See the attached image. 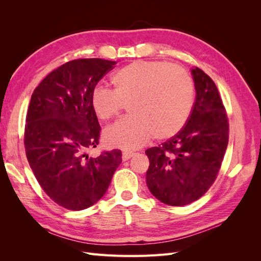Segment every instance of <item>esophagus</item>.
I'll return each instance as SVG.
<instances>
[{"mask_svg": "<svg viewBox=\"0 0 261 261\" xmlns=\"http://www.w3.org/2000/svg\"><path fill=\"white\" fill-rule=\"evenodd\" d=\"M135 154L134 152H132V151H125V152H123L122 153V159H123V161H126V160H129L130 158Z\"/></svg>", "mask_w": 261, "mask_h": 261, "instance_id": "34e87169", "label": "esophagus"}]
</instances>
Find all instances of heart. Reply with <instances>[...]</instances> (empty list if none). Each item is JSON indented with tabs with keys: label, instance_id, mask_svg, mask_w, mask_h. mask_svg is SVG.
Masks as SVG:
<instances>
[{
	"label": "heart",
	"instance_id": "obj_1",
	"mask_svg": "<svg viewBox=\"0 0 261 261\" xmlns=\"http://www.w3.org/2000/svg\"><path fill=\"white\" fill-rule=\"evenodd\" d=\"M113 91L96 87L91 107L102 121H109L128 106L129 116L105 130L109 145L136 149L153 136L165 140L183 129L191 115L194 84L186 70L163 61H135L112 76Z\"/></svg>",
	"mask_w": 261,
	"mask_h": 261
}]
</instances>
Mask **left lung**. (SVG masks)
I'll return each mask as SVG.
<instances>
[{
  "label": "left lung",
  "mask_w": 261,
  "mask_h": 261,
  "mask_svg": "<svg viewBox=\"0 0 261 261\" xmlns=\"http://www.w3.org/2000/svg\"><path fill=\"white\" fill-rule=\"evenodd\" d=\"M196 100L183 127L168 141L146 150L149 191L169 206L199 199L216 180L228 143V120L216 84L192 69Z\"/></svg>",
  "instance_id": "obj_1"
}]
</instances>
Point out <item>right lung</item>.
<instances>
[{"instance_id":"add662e5","label":"right lung","mask_w":261,"mask_h":261,"mask_svg":"<svg viewBox=\"0 0 261 261\" xmlns=\"http://www.w3.org/2000/svg\"><path fill=\"white\" fill-rule=\"evenodd\" d=\"M116 62L69 61L54 69L34 90L25 125V150L44 193L68 210H84L102 198L122 162L121 150L93 158L100 125L91 93Z\"/></svg>"}]
</instances>
